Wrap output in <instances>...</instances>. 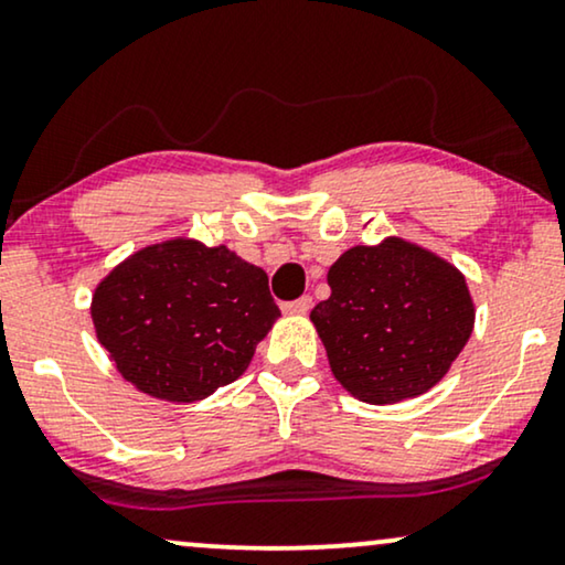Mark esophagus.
Here are the masks:
<instances>
[{
	"instance_id": "34e87169",
	"label": "esophagus",
	"mask_w": 565,
	"mask_h": 565,
	"mask_svg": "<svg viewBox=\"0 0 565 565\" xmlns=\"http://www.w3.org/2000/svg\"><path fill=\"white\" fill-rule=\"evenodd\" d=\"M311 306H313L311 296H300L298 300H290V303H285L282 311L285 313H296V317H303V313L311 311Z\"/></svg>"
}]
</instances>
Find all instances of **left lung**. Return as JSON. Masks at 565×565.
I'll return each mask as SVG.
<instances>
[{
  "label": "left lung",
  "mask_w": 565,
  "mask_h": 565,
  "mask_svg": "<svg viewBox=\"0 0 565 565\" xmlns=\"http://www.w3.org/2000/svg\"><path fill=\"white\" fill-rule=\"evenodd\" d=\"M327 282L332 296L313 306L311 321L334 379L369 405L434 390L472 334L465 275L413 241L348 248Z\"/></svg>",
  "instance_id": "1"
}]
</instances>
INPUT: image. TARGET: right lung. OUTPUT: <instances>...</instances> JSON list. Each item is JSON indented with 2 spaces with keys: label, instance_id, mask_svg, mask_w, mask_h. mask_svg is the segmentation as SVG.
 Masks as SVG:
<instances>
[{
  "label": "right lung",
  "instance_id": "add662e5",
  "mask_svg": "<svg viewBox=\"0 0 565 565\" xmlns=\"http://www.w3.org/2000/svg\"><path fill=\"white\" fill-rule=\"evenodd\" d=\"M90 317L135 390L186 405L248 369L280 309L265 269L228 246L179 236L116 265L95 285Z\"/></svg>",
  "mask_w": 565,
  "mask_h": 565
}]
</instances>
